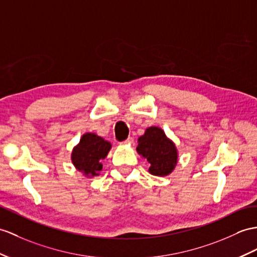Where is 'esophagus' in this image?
<instances>
[{
  "instance_id": "esophagus-1",
  "label": "esophagus",
  "mask_w": 257,
  "mask_h": 257,
  "mask_svg": "<svg viewBox=\"0 0 257 257\" xmlns=\"http://www.w3.org/2000/svg\"><path fill=\"white\" fill-rule=\"evenodd\" d=\"M133 142H134V139L132 136H130L126 141L123 142V144H133Z\"/></svg>"
}]
</instances>
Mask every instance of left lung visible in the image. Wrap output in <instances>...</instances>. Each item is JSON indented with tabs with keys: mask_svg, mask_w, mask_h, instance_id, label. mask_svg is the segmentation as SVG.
Returning a JSON list of instances; mask_svg holds the SVG:
<instances>
[{
	"mask_svg": "<svg viewBox=\"0 0 257 257\" xmlns=\"http://www.w3.org/2000/svg\"><path fill=\"white\" fill-rule=\"evenodd\" d=\"M143 158L149 162V172L153 176L164 177L171 173L178 162L176 145L157 126L148 127L139 139L136 147Z\"/></svg>",
	"mask_w": 257,
	"mask_h": 257,
	"instance_id": "8db88e82",
	"label": "left lung"
}]
</instances>
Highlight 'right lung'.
<instances>
[{"label": "right lung", "mask_w": 257, "mask_h": 257, "mask_svg": "<svg viewBox=\"0 0 257 257\" xmlns=\"http://www.w3.org/2000/svg\"><path fill=\"white\" fill-rule=\"evenodd\" d=\"M110 148L111 144L102 137L93 133H86L73 149V165L86 177L98 176L102 169L101 161L107 157Z\"/></svg>", "instance_id": "obj_1"}]
</instances>
